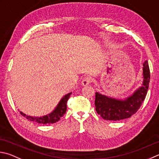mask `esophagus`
<instances>
[{
    "label": "esophagus",
    "mask_w": 159,
    "mask_h": 159,
    "mask_svg": "<svg viewBox=\"0 0 159 159\" xmlns=\"http://www.w3.org/2000/svg\"><path fill=\"white\" fill-rule=\"evenodd\" d=\"M92 81V79L91 77H89V76H86L84 78V79L82 80L81 81V84L83 86H85V85H88Z\"/></svg>",
    "instance_id": "esophagus-1"
}]
</instances>
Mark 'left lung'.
I'll use <instances>...</instances> for the list:
<instances>
[{
    "mask_svg": "<svg viewBox=\"0 0 159 159\" xmlns=\"http://www.w3.org/2000/svg\"><path fill=\"white\" fill-rule=\"evenodd\" d=\"M143 65V80L142 85L125 100L111 98L96 92V111L102 119L113 121L125 119L131 117L139 110L147 95L150 79L148 61H145Z\"/></svg>",
    "mask_w": 159,
    "mask_h": 159,
    "instance_id": "left-lung-1",
    "label": "left lung"
}]
</instances>
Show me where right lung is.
<instances>
[{"instance_id": "obj_1", "label": "right lung", "mask_w": 159, "mask_h": 159, "mask_svg": "<svg viewBox=\"0 0 159 159\" xmlns=\"http://www.w3.org/2000/svg\"><path fill=\"white\" fill-rule=\"evenodd\" d=\"M71 92L69 93L66 95H65L63 98L61 99L60 102H58V105L56 107L54 111L45 116H40V117H35V116H27L25 114H24L20 111V114L26 118L27 119L31 121H35V122L41 124H51L57 122L61 119V118L66 112L67 110V102L68 98H70Z\"/></svg>"}]
</instances>
